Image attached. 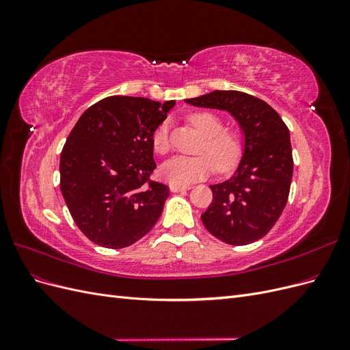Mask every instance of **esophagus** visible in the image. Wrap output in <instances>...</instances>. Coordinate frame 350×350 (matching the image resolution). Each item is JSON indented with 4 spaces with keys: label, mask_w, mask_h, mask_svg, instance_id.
<instances>
[{
    "label": "esophagus",
    "mask_w": 350,
    "mask_h": 350,
    "mask_svg": "<svg viewBox=\"0 0 350 350\" xmlns=\"http://www.w3.org/2000/svg\"><path fill=\"white\" fill-rule=\"evenodd\" d=\"M187 189H189L188 185H171V191L172 193H179V191H187Z\"/></svg>",
    "instance_id": "obj_1"
}]
</instances>
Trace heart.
Returning a JSON list of instances; mask_svg holds the SVG:
<instances>
[{"label": "heart", "mask_w": 350, "mask_h": 350, "mask_svg": "<svg viewBox=\"0 0 350 350\" xmlns=\"http://www.w3.org/2000/svg\"><path fill=\"white\" fill-rule=\"evenodd\" d=\"M188 122L204 135L198 147V156H175L162 166V176L169 184L188 185L206 178L213 167L228 172L239 162L242 156V139L238 131L225 129L217 115L201 111L188 116ZM153 150L166 154L171 149L169 125L166 121L157 125L152 135Z\"/></svg>", "instance_id": "1"}]
</instances>
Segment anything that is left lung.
<instances>
[{
    "label": "left lung",
    "instance_id": "obj_1",
    "mask_svg": "<svg viewBox=\"0 0 350 350\" xmlns=\"http://www.w3.org/2000/svg\"><path fill=\"white\" fill-rule=\"evenodd\" d=\"M185 102L230 112L245 134L235 175L210 185L213 201L201 215L203 225L229 245L261 239L288 203L293 174L288 126L269 103L238 90H215Z\"/></svg>",
    "mask_w": 350,
    "mask_h": 350
}]
</instances>
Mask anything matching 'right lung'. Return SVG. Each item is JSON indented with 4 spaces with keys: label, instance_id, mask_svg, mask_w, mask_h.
Returning <instances> with one entry per match:
<instances>
[{
    "label": "right lung",
    "instance_id": "add662e5",
    "mask_svg": "<svg viewBox=\"0 0 350 350\" xmlns=\"http://www.w3.org/2000/svg\"><path fill=\"white\" fill-rule=\"evenodd\" d=\"M174 105L108 96L71 130L61 152L59 188L74 224L96 245L130 247L161 217L169 187L152 179V135Z\"/></svg>",
    "mask_w": 350,
    "mask_h": 350
}]
</instances>
